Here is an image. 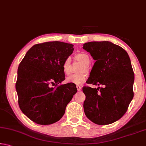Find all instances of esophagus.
Segmentation results:
<instances>
[{
	"mask_svg": "<svg viewBox=\"0 0 146 146\" xmlns=\"http://www.w3.org/2000/svg\"><path fill=\"white\" fill-rule=\"evenodd\" d=\"M81 88H82V87H81V86H76V89H77L78 91H80Z\"/></svg>",
	"mask_w": 146,
	"mask_h": 146,
	"instance_id": "1",
	"label": "esophagus"
}]
</instances>
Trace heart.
Masks as SVG:
<instances>
[{"instance_id":"obj_1","label":"heart","mask_w":146,"mask_h":146,"mask_svg":"<svg viewBox=\"0 0 146 146\" xmlns=\"http://www.w3.org/2000/svg\"><path fill=\"white\" fill-rule=\"evenodd\" d=\"M75 59L83 64V66L81 67L80 70H79L80 72L82 73L79 74H73V75L68 76L66 78V82L78 85L81 84L84 82L86 78H87V75L84 71H87L88 70V66L90 63V58L88 54L84 53H78L75 56ZM71 66V58L70 57L66 58L62 64V70L64 74L68 75V74L70 73Z\"/></svg>"}]
</instances>
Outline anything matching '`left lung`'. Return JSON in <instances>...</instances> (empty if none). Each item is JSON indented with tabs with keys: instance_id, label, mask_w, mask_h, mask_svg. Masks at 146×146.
I'll use <instances>...</instances> for the list:
<instances>
[{
	"instance_id": "8db88e82",
	"label": "left lung",
	"mask_w": 146,
	"mask_h": 146,
	"mask_svg": "<svg viewBox=\"0 0 146 146\" xmlns=\"http://www.w3.org/2000/svg\"><path fill=\"white\" fill-rule=\"evenodd\" d=\"M96 62L84 86V110L89 119L98 125L116 122L127 111L132 100L134 72L127 53L111 42H90L83 45Z\"/></svg>"
}]
</instances>
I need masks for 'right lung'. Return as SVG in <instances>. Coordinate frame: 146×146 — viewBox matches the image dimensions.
Listing matches in <instances>:
<instances>
[{
    "label": "right lung",
    "mask_w": 146,
    "mask_h": 146,
    "mask_svg": "<svg viewBox=\"0 0 146 146\" xmlns=\"http://www.w3.org/2000/svg\"><path fill=\"white\" fill-rule=\"evenodd\" d=\"M73 50V44L62 42L37 44L20 63L15 84L19 105L33 122L40 125L57 122L77 92L73 84L58 85L65 80L62 64Z\"/></svg>",
    "instance_id": "obj_1"
}]
</instances>
